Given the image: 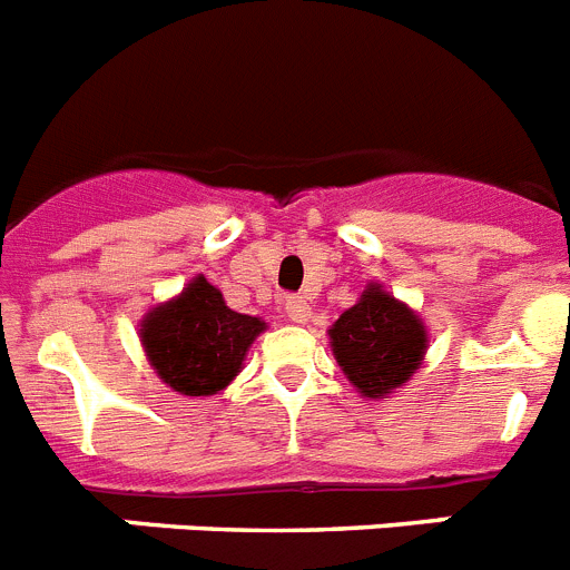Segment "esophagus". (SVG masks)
Masks as SVG:
<instances>
[{
    "mask_svg": "<svg viewBox=\"0 0 570 570\" xmlns=\"http://www.w3.org/2000/svg\"><path fill=\"white\" fill-rule=\"evenodd\" d=\"M285 314H288L291 322L296 325H305L311 320V302L305 296H288L285 299Z\"/></svg>",
    "mask_w": 570,
    "mask_h": 570,
    "instance_id": "34e87169",
    "label": "esophagus"
}]
</instances>
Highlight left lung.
Instances as JSON below:
<instances>
[{"mask_svg": "<svg viewBox=\"0 0 570 570\" xmlns=\"http://www.w3.org/2000/svg\"><path fill=\"white\" fill-rule=\"evenodd\" d=\"M342 374L365 400H387L422 367L428 328L411 305L367 282L356 305L328 328Z\"/></svg>", "mask_w": 570, "mask_h": 570, "instance_id": "left-lung-1", "label": "left lung"}]
</instances>
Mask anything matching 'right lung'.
Returning <instances> with one entry per match:
<instances>
[{
  "label": "right lung",
  "mask_w": 570,
  "mask_h": 570,
  "mask_svg": "<svg viewBox=\"0 0 570 570\" xmlns=\"http://www.w3.org/2000/svg\"><path fill=\"white\" fill-rule=\"evenodd\" d=\"M268 328L262 316L228 308L203 274L139 322V342L156 376L183 396H214L239 376L248 347Z\"/></svg>",
  "instance_id": "1"
}]
</instances>
